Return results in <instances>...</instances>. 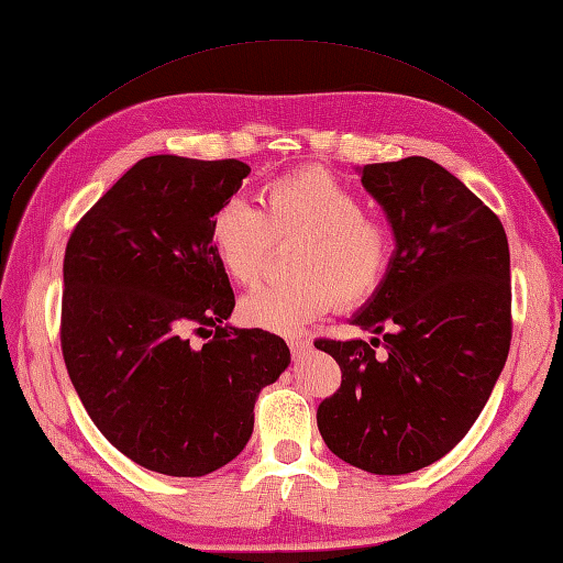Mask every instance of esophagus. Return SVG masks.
<instances>
[{
	"mask_svg": "<svg viewBox=\"0 0 563 563\" xmlns=\"http://www.w3.org/2000/svg\"><path fill=\"white\" fill-rule=\"evenodd\" d=\"M289 349L294 353V358L300 361V358H306V355L312 351V341L303 339V336H291L289 339Z\"/></svg>",
	"mask_w": 563,
	"mask_h": 563,
	"instance_id": "1",
	"label": "esophagus"
}]
</instances>
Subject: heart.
I'll return each mask as SVG.
<instances>
[{"mask_svg": "<svg viewBox=\"0 0 563 563\" xmlns=\"http://www.w3.org/2000/svg\"><path fill=\"white\" fill-rule=\"evenodd\" d=\"M263 208L229 200L212 214L210 243L219 265L239 284L263 272L272 241L300 239L291 257L294 282L257 286L241 300L251 327L296 334L332 308L334 298L358 306L373 296L394 255V234L365 217L358 194L327 172L310 169L274 178Z\"/></svg>", "mask_w": 563, "mask_h": 563, "instance_id": "b5f03b06", "label": "heart"}]
</instances>
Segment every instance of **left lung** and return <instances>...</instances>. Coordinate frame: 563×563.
<instances>
[{"instance_id": "obj_1", "label": "left lung", "mask_w": 563, "mask_h": 563, "mask_svg": "<svg viewBox=\"0 0 563 563\" xmlns=\"http://www.w3.org/2000/svg\"><path fill=\"white\" fill-rule=\"evenodd\" d=\"M355 172L387 214L394 255L351 322L385 336L314 341L341 367L318 428L355 468L406 475L463 440L501 375L511 346L509 241L499 217L428 157Z\"/></svg>"}]
</instances>
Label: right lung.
I'll use <instances>...</instances> for the list:
<instances>
[{
    "label": "right lung",
    "instance_id": "obj_1",
    "mask_svg": "<svg viewBox=\"0 0 563 563\" xmlns=\"http://www.w3.org/2000/svg\"><path fill=\"white\" fill-rule=\"evenodd\" d=\"M249 174L239 159L145 157L66 243L68 377L98 430L147 471L200 477L234 461L257 394L291 363L282 336L224 322L236 300L210 222ZM190 331L213 339L194 347Z\"/></svg>",
    "mask_w": 563,
    "mask_h": 563
}]
</instances>
